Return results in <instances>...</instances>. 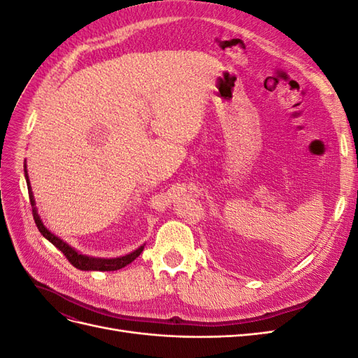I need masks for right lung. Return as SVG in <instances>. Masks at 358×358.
<instances>
[{"label": "right lung", "instance_id": "add662e5", "mask_svg": "<svg viewBox=\"0 0 358 358\" xmlns=\"http://www.w3.org/2000/svg\"><path fill=\"white\" fill-rule=\"evenodd\" d=\"M24 170H25V179H27V185H28V194H29V201L32 206V215H34V221L38 231L46 237V239L55 245L59 251L66 255V258L69 262L79 270H96V272H113V270H119L125 267L127 264H129L131 262L142 254L143 248L145 246H140L136 251H133L131 254H127L124 257H117V258H94V257H88V255H83L80 252L76 251L70 245H67L64 241H61L58 236H55L53 233H50L45 225H43L40 216L37 213L36 209V201H34V196H32V191H31V185H29V179H28V171H27V164H24Z\"/></svg>", "mask_w": 358, "mask_h": 358}]
</instances>
